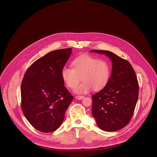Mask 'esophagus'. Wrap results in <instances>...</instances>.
Returning <instances> with one entry per match:
<instances>
[{
  "label": "esophagus",
  "mask_w": 157,
  "mask_h": 157,
  "mask_svg": "<svg viewBox=\"0 0 157 157\" xmlns=\"http://www.w3.org/2000/svg\"><path fill=\"white\" fill-rule=\"evenodd\" d=\"M75 98L77 99L81 100V99H82L84 98V96H76Z\"/></svg>",
  "instance_id": "obj_1"
}]
</instances>
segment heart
Listing matches in <instances>:
<instances>
[{
  "label": "heart",
  "instance_id": "heart-1",
  "mask_svg": "<svg viewBox=\"0 0 157 157\" xmlns=\"http://www.w3.org/2000/svg\"><path fill=\"white\" fill-rule=\"evenodd\" d=\"M73 68L63 67L61 71L63 82L70 89H73L80 80L83 81L74 90L78 94H87L92 89L98 91L108 83L111 67L105 59H98L88 55L78 56L71 63Z\"/></svg>",
  "mask_w": 157,
  "mask_h": 157
}]
</instances>
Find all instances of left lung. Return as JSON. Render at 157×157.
<instances>
[{"mask_svg": "<svg viewBox=\"0 0 157 157\" xmlns=\"http://www.w3.org/2000/svg\"><path fill=\"white\" fill-rule=\"evenodd\" d=\"M90 52L105 55L112 62L107 84L92 96V115L101 129L118 130L127 125L133 116L139 93L137 77L130 63L115 53L100 50Z\"/></svg>", "mask_w": 157, "mask_h": 157, "instance_id": "obj_1", "label": "left lung"}]
</instances>
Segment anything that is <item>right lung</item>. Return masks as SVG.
<instances>
[{
    "label": "right lung",
    "mask_w": 157,
    "mask_h": 157,
    "mask_svg": "<svg viewBox=\"0 0 157 157\" xmlns=\"http://www.w3.org/2000/svg\"><path fill=\"white\" fill-rule=\"evenodd\" d=\"M71 48L51 52L27 70L21 83V109L31 125L50 133L63 123L73 96L64 86L61 71Z\"/></svg>",
    "instance_id": "1"
}]
</instances>
